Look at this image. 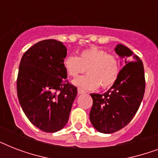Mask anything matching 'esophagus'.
Segmentation results:
<instances>
[{"instance_id": "1", "label": "esophagus", "mask_w": 158, "mask_h": 158, "mask_svg": "<svg viewBox=\"0 0 158 158\" xmlns=\"http://www.w3.org/2000/svg\"><path fill=\"white\" fill-rule=\"evenodd\" d=\"M78 94H85V91H84V90H82V89H78Z\"/></svg>"}]
</instances>
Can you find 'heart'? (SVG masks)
I'll return each instance as SVG.
<instances>
[{
    "label": "heart",
    "mask_w": 158,
    "mask_h": 158,
    "mask_svg": "<svg viewBox=\"0 0 158 158\" xmlns=\"http://www.w3.org/2000/svg\"><path fill=\"white\" fill-rule=\"evenodd\" d=\"M63 65L69 77H76L86 69L88 74L77 77L72 81L74 86L82 90H95L100 85L103 89L112 86L120 69L117 57L97 48L82 51L78 57L68 56Z\"/></svg>",
    "instance_id": "b5f03b06"
}]
</instances>
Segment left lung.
Here are the masks:
<instances>
[{
	"instance_id": "8db88e82",
	"label": "left lung",
	"mask_w": 158,
	"mask_h": 158,
	"mask_svg": "<svg viewBox=\"0 0 158 158\" xmlns=\"http://www.w3.org/2000/svg\"><path fill=\"white\" fill-rule=\"evenodd\" d=\"M115 52L125 59L117 80L105 94H90L93 98L90 121L103 134L116 132L131 121L145 91L144 69L139 57L122 44L116 45Z\"/></svg>"
}]
</instances>
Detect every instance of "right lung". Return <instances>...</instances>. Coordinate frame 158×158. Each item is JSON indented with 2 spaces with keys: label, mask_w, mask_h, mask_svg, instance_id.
Segmentation results:
<instances>
[{
  "label": "right lung",
  "mask_w": 158,
  "mask_h": 158,
  "mask_svg": "<svg viewBox=\"0 0 158 158\" xmlns=\"http://www.w3.org/2000/svg\"><path fill=\"white\" fill-rule=\"evenodd\" d=\"M66 55L63 43L48 39L32 46L20 60L19 102L30 122L44 132H57L65 126L76 98V87L67 81L63 65Z\"/></svg>",
  "instance_id": "obj_1"
}]
</instances>
